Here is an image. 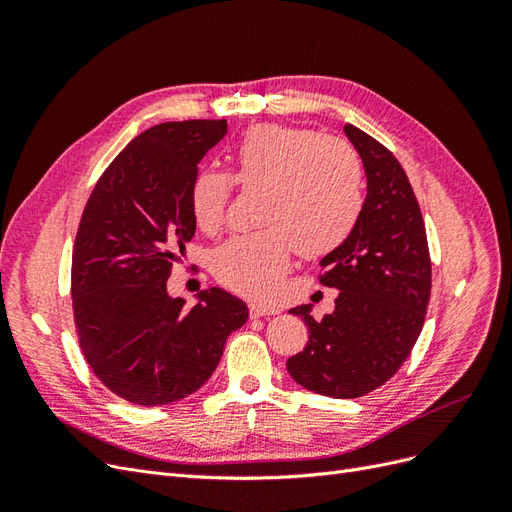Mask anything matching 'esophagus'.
I'll return each instance as SVG.
<instances>
[{
	"label": "esophagus",
	"mask_w": 512,
	"mask_h": 512,
	"mask_svg": "<svg viewBox=\"0 0 512 512\" xmlns=\"http://www.w3.org/2000/svg\"><path fill=\"white\" fill-rule=\"evenodd\" d=\"M277 314V309L273 305H262V303H250V316L252 318H262V316H273Z\"/></svg>",
	"instance_id": "34e87169"
}]
</instances>
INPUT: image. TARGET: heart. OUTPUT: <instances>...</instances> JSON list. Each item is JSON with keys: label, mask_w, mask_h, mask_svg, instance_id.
Segmentation results:
<instances>
[{"label": "heart", "mask_w": 512, "mask_h": 512, "mask_svg": "<svg viewBox=\"0 0 512 512\" xmlns=\"http://www.w3.org/2000/svg\"><path fill=\"white\" fill-rule=\"evenodd\" d=\"M228 162L230 179L213 170L196 173L190 209L200 230L218 232L230 181L245 192H258L256 224L265 228L232 237L213 252V273L230 290L252 299L273 297L288 269L290 247L305 258L327 256L359 224L363 170L342 138L258 123L230 145Z\"/></svg>", "instance_id": "b5f03b06"}]
</instances>
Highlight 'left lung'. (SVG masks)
I'll return each instance as SVG.
<instances>
[{"label": "left lung", "instance_id": "obj_1", "mask_svg": "<svg viewBox=\"0 0 512 512\" xmlns=\"http://www.w3.org/2000/svg\"><path fill=\"white\" fill-rule=\"evenodd\" d=\"M344 132L361 156L367 194L350 239L320 260V284L337 288L333 314L292 307L309 339L286 369L303 389L354 399L397 374L421 335L431 292L427 232L412 185L393 153L363 130Z\"/></svg>", "mask_w": 512, "mask_h": 512}]
</instances>
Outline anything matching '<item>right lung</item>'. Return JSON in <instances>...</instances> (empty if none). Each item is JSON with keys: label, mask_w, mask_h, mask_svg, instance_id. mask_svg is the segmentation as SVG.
Instances as JSON below:
<instances>
[{"label": "right lung", "mask_w": 512, "mask_h": 512, "mask_svg": "<svg viewBox=\"0 0 512 512\" xmlns=\"http://www.w3.org/2000/svg\"><path fill=\"white\" fill-rule=\"evenodd\" d=\"M226 132V119L145 130L108 164L83 211L72 252L76 331L94 374L130 404L162 406L198 391L228 335L250 316L218 286L190 309L166 290L196 232L190 185L198 162Z\"/></svg>", "instance_id": "add662e5"}]
</instances>
